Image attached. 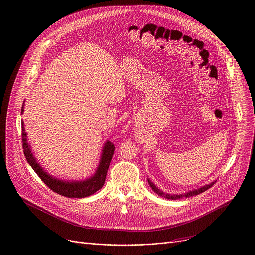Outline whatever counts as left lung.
<instances>
[{"mask_svg":"<svg viewBox=\"0 0 255 255\" xmlns=\"http://www.w3.org/2000/svg\"><path fill=\"white\" fill-rule=\"evenodd\" d=\"M148 183H149L150 187L153 189V191L156 192L158 195H160V196H162V197H165V198H167V199L176 200V199H180V198H182V197H190V196H194V195L200 194V193L206 191L207 189H209V188L215 183V181L212 182V183H210V184H208V185H204V186H202V187H200V188H197V189H194V190H192V191L186 192V193H184V194H179V195H175V194H165L163 191H161L160 189H158V187H156L155 184H154L153 182H151V180L148 179Z\"/></svg>","mask_w":255,"mask_h":255,"instance_id":"left-lung-1","label":"left lung"}]
</instances>
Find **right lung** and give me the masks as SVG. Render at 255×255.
<instances>
[{"label": "right lung", "instance_id": "obj_1", "mask_svg": "<svg viewBox=\"0 0 255 255\" xmlns=\"http://www.w3.org/2000/svg\"><path fill=\"white\" fill-rule=\"evenodd\" d=\"M23 112H24V107H22L21 113L23 114ZM22 142H23V149H24V154L26 156V159L30 164V166L33 168V170L41 178V180L54 192L69 198L87 197L94 194L96 191H98L103 187L105 183L108 168L115 150L114 144H112L110 141H107L104 144V147L102 150L99 166L97 168L95 174L92 177L83 181L82 180L81 181H65V180L57 179L52 175L48 174L41 167V165L37 162L27 140L24 121H22Z\"/></svg>", "mask_w": 255, "mask_h": 255}]
</instances>
